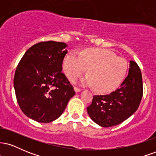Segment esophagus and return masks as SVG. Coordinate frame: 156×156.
<instances>
[{
  "instance_id": "34e87169",
  "label": "esophagus",
  "mask_w": 156,
  "mask_h": 156,
  "mask_svg": "<svg viewBox=\"0 0 156 156\" xmlns=\"http://www.w3.org/2000/svg\"><path fill=\"white\" fill-rule=\"evenodd\" d=\"M74 90H75V92H80V90H81V89H79V88H78V87H74Z\"/></svg>"
}]
</instances>
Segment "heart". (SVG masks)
Segmentation results:
<instances>
[{
    "instance_id": "1",
    "label": "heart",
    "mask_w": 156,
    "mask_h": 156,
    "mask_svg": "<svg viewBox=\"0 0 156 156\" xmlns=\"http://www.w3.org/2000/svg\"><path fill=\"white\" fill-rule=\"evenodd\" d=\"M87 68L89 75L80 80V83L94 87L98 92L108 93L117 88L122 81L128 63L113 51L103 48H88L80 54L71 51L64 57L63 69L69 79L81 76Z\"/></svg>"
}]
</instances>
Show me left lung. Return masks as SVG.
<instances>
[{
    "instance_id": "1",
    "label": "left lung",
    "mask_w": 156,
    "mask_h": 156,
    "mask_svg": "<svg viewBox=\"0 0 156 156\" xmlns=\"http://www.w3.org/2000/svg\"><path fill=\"white\" fill-rule=\"evenodd\" d=\"M142 95L141 69L135 62L130 61L128 75L120 87L109 94L94 95L92 104L87 107V112L91 119L100 126H115L135 113Z\"/></svg>"
}]
</instances>
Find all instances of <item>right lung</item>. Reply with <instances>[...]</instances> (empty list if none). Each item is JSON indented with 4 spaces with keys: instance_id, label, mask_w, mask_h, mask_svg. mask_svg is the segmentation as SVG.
I'll return each mask as SVG.
<instances>
[{
    "instance_id": "obj_1",
    "label": "right lung",
    "mask_w": 156,
    "mask_h": 156,
    "mask_svg": "<svg viewBox=\"0 0 156 156\" xmlns=\"http://www.w3.org/2000/svg\"><path fill=\"white\" fill-rule=\"evenodd\" d=\"M67 44L54 41L35 44L23 55L14 77L16 98L28 117L48 123L58 119L76 94L62 73Z\"/></svg>"
}]
</instances>
